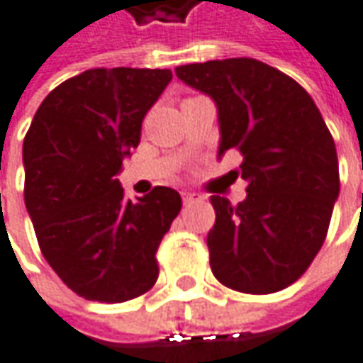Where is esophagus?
I'll use <instances>...</instances> for the list:
<instances>
[{"instance_id":"esophagus-1","label":"esophagus","mask_w":363,"mask_h":363,"mask_svg":"<svg viewBox=\"0 0 363 363\" xmlns=\"http://www.w3.org/2000/svg\"><path fill=\"white\" fill-rule=\"evenodd\" d=\"M195 201H199V199L195 197V195H191V193H184V195H182V203H184V205H191V203H195Z\"/></svg>"}]
</instances>
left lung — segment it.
I'll list each match as a JSON object with an SVG mask.
<instances>
[{
    "label": "left lung",
    "instance_id": "1",
    "mask_svg": "<svg viewBox=\"0 0 363 363\" xmlns=\"http://www.w3.org/2000/svg\"><path fill=\"white\" fill-rule=\"evenodd\" d=\"M219 113V156L238 150L247 197L213 195L207 235L215 278L238 292L270 294L296 282L319 254L339 195L333 135L294 79L256 58L177 67Z\"/></svg>",
    "mask_w": 363,
    "mask_h": 363
}]
</instances>
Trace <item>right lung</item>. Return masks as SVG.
I'll return each mask as SVG.
<instances>
[{"mask_svg":"<svg viewBox=\"0 0 363 363\" xmlns=\"http://www.w3.org/2000/svg\"><path fill=\"white\" fill-rule=\"evenodd\" d=\"M168 69H89L42 101L24 138V201L42 256L79 296L123 303L158 280L156 252L182 207L154 186L135 203L116 179Z\"/></svg>","mask_w":363,"mask_h":363,"instance_id":"right-lung-1","label":"right lung"}]
</instances>
